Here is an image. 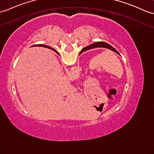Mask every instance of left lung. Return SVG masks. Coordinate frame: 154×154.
Instances as JSON below:
<instances>
[{"instance_id":"obj_1","label":"left lung","mask_w":154,"mask_h":154,"mask_svg":"<svg viewBox=\"0 0 154 154\" xmlns=\"http://www.w3.org/2000/svg\"><path fill=\"white\" fill-rule=\"evenodd\" d=\"M107 48V49H109V50L113 51L116 52V53H117V54H119L118 51L116 50L114 48H113L112 46H110V44H107L106 42H95L94 44H93L91 45H89V46H88V47L82 49V51H80V54L81 53H82L83 51H87L88 50H90V49H93V48Z\"/></svg>"}]
</instances>
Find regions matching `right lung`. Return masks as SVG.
I'll list each match as a JSON object with an SVG mask.
<instances>
[{
  "mask_svg": "<svg viewBox=\"0 0 154 154\" xmlns=\"http://www.w3.org/2000/svg\"><path fill=\"white\" fill-rule=\"evenodd\" d=\"M39 46H46V47H47V48H50V47H48V46H45V45H42V44H39ZM50 48L52 49V50H53L54 51H56V50H54V49H53V48Z\"/></svg>",
  "mask_w": 154,
  "mask_h": 154,
  "instance_id": "1",
  "label": "right lung"
}]
</instances>
